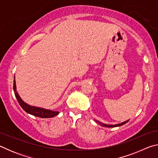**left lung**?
I'll use <instances>...</instances> for the list:
<instances>
[{"label": "left lung", "mask_w": 158, "mask_h": 158, "mask_svg": "<svg viewBox=\"0 0 158 158\" xmlns=\"http://www.w3.org/2000/svg\"><path fill=\"white\" fill-rule=\"evenodd\" d=\"M95 121L97 122L98 123L100 124L101 125H102V126H104V127H118V126H121V125H123L125 124V123H127V122L129 121H125V122L122 123H121V124H117V125H105V124H104V123H102L99 122V121Z\"/></svg>", "instance_id": "left-lung-1"}]
</instances>
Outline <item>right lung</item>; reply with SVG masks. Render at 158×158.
<instances>
[{
    "label": "right lung",
    "instance_id": "right-lung-1",
    "mask_svg": "<svg viewBox=\"0 0 158 158\" xmlns=\"http://www.w3.org/2000/svg\"><path fill=\"white\" fill-rule=\"evenodd\" d=\"M13 89H14L15 97L17 98L18 102L19 103L20 106L22 107L23 110H24L26 112H27V113L37 117L43 118L54 117L55 116H56V115L59 114V112L58 111H53L47 110V109H44L42 108L35 107V106H31L30 105H27L26 103H25L20 98L19 95H18V93H17V91H16V84H15V80H14V85H13Z\"/></svg>",
    "mask_w": 158,
    "mask_h": 158
}]
</instances>
